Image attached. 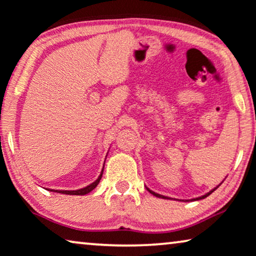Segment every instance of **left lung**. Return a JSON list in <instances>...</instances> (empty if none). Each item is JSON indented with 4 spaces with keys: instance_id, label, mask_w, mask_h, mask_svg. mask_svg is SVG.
I'll return each instance as SVG.
<instances>
[{
    "instance_id": "1",
    "label": "left lung",
    "mask_w": 256,
    "mask_h": 256,
    "mask_svg": "<svg viewBox=\"0 0 256 256\" xmlns=\"http://www.w3.org/2000/svg\"><path fill=\"white\" fill-rule=\"evenodd\" d=\"M222 183H220V184H222ZM220 184H219V186H220ZM218 186H216V188H214V189H212L210 192L205 194V195H204V196H202V197H198V198H194V200H202V198H205V197H208V195H210V194H212V192H214V190L218 188ZM147 190H148V192H150V194H152V195H154V196H156V197H160V198H164V200H168V198H169V197H166V196H162V195H159V194H156V192H152V190H150L148 188H147Z\"/></svg>"
}]
</instances>
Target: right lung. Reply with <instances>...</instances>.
I'll return each mask as SVG.
<instances>
[{
	"label": "right lung",
	"instance_id": "right-lung-1",
	"mask_svg": "<svg viewBox=\"0 0 256 256\" xmlns=\"http://www.w3.org/2000/svg\"><path fill=\"white\" fill-rule=\"evenodd\" d=\"M103 168H104V167H103ZM102 174H103V169H102V172H100V175L98 176V178H97L95 182H92V184L84 186V188H82V189H78V190H53V189H51V190H50V192L64 194V195H78V196L86 195V194L90 192L92 190H94V189L96 188L97 184H98V183H100V178H102Z\"/></svg>",
	"mask_w": 256,
	"mask_h": 256
}]
</instances>
